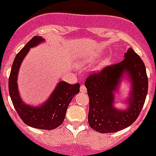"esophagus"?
<instances>
[{"instance_id":"1","label":"esophagus","mask_w":156,"mask_h":156,"mask_svg":"<svg viewBox=\"0 0 156 156\" xmlns=\"http://www.w3.org/2000/svg\"><path fill=\"white\" fill-rule=\"evenodd\" d=\"M80 91H81V93H83V94H85V93H87V88L84 85H81V87H80Z\"/></svg>"}]
</instances>
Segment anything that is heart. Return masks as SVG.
Here are the masks:
<instances>
[{
    "instance_id": "heart-1",
    "label": "heart",
    "mask_w": 156,
    "mask_h": 156,
    "mask_svg": "<svg viewBox=\"0 0 156 156\" xmlns=\"http://www.w3.org/2000/svg\"><path fill=\"white\" fill-rule=\"evenodd\" d=\"M108 62V60L107 59H104V60H103V62H102L101 63H100V65H99L98 66H97V68L95 69V70H96V71H100V70H101V69H103V68H104V66H106V65H107Z\"/></svg>"
}]
</instances>
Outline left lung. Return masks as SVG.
I'll return each mask as SVG.
<instances>
[{
	"label": "left lung",
	"mask_w": 156,
	"mask_h": 156,
	"mask_svg": "<svg viewBox=\"0 0 156 156\" xmlns=\"http://www.w3.org/2000/svg\"><path fill=\"white\" fill-rule=\"evenodd\" d=\"M127 75L132 88L126 101V110L114 108V92L122 78ZM84 85L87 87L90 105L88 123L100 133H114L131 125L139 116L148 92V78L141 58L131 48L125 53L122 62L89 75Z\"/></svg>",
	"instance_id": "8db88e82"
}]
</instances>
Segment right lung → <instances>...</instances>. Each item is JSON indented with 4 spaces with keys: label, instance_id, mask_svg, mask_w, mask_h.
Listing matches in <instances>:
<instances>
[{
    "label": "right lung",
    "instance_id": "obj_1",
    "mask_svg": "<svg viewBox=\"0 0 156 156\" xmlns=\"http://www.w3.org/2000/svg\"><path fill=\"white\" fill-rule=\"evenodd\" d=\"M44 41L41 36H34L14 59L9 78V93L14 108L24 123L42 130H53L61 125L66 117L67 108L74 96L79 93L80 84H70L59 81L47 101L40 106L26 104L20 97L17 86V76L22 62L30 48Z\"/></svg>",
    "mask_w": 156,
    "mask_h": 156
}]
</instances>
